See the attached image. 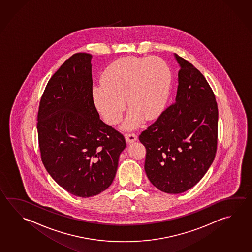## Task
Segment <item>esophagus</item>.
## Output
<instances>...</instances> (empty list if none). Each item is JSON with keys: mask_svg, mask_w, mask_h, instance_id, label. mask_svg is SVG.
<instances>
[{"mask_svg": "<svg viewBox=\"0 0 252 252\" xmlns=\"http://www.w3.org/2000/svg\"><path fill=\"white\" fill-rule=\"evenodd\" d=\"M125 139H126V142L131 144L137 140V135L134 133H127V134H125Z\"/></svg>", "mask_w": 252, "mask_h": 252, "instance_id": "obj_1", "label": "esophagus"}]
</instances>
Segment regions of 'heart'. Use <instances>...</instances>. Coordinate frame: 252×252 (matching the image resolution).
I'll return each mask as SVG.
<instances>
[{"mask_svg": "<svg viewBox=\"0 0 252 252\" xmlns=\"http://www.w3.org/2000/svg\"><path fill=\"white\" fill-rule=\"evenodd\" d=\"M101 83L92 88L97 111L107 124H119L126 97L130 110L124 128L134 129L144 118L153 120L160 115L169 97L172 75L169 65L159 58L124 57L105 69Z\"/></svg>", "mask_w": 252, "mask_h": 252, "instance_id": "heart-1", "label": "heart"}]
</instances>
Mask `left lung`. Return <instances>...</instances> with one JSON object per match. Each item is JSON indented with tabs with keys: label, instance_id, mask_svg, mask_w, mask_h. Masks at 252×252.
<instances>
[{
	"label": "left lung",
	"instance_id": "1",
	"mask_svg": "<svg viewBox=\"0 0 252 252\" xmlns=\"http://www.w3.org/2000/svg\"><path fill=\"white\" fill-rule=\"evenodd\" d=\"M179 63L175 103L139 136L147 149L145 170L156 188L181 193L195 186L215 158L219 111L202 73L174 54Z\"/></svg>",
	"mask_w": 252,
	"mask_h": 252
}]
</instances>
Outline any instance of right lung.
Listing matches in <instances>:
<instances>
[{"instance_id":"1","label":"right lung","mask_w":252,"mask_h":252,"mask_svg":"<svg viewBox=\"0 0 252 252\" xmlns=\"http://www.w3.org/2000/svg\"><path fill=\"white\" fill-rule=\"evenodd\" d=\"M92 56L65 60L46 86L38 112L41 160L51 178L75 196L105 191L115 179L124 136L105 124L92 98Z\"/></svg>"}]
</instances>
